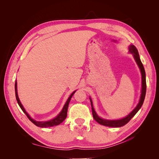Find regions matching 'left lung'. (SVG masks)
Wrapping results in <instances>:
<instances>
[{
  "instance_id": "8db88e82",
  "label": "left lung",
  "mask_w": 159,
  "mask_h": 159,
  "mask_svg": "<svg viewBox=\"0 0 159 159\" xmlns=\"http://www.w3.org/2000/svg\"><path fill=\"white\" fill-rule=\"evenodd\" d=\"M129 52L133 54V56L134 57V60H135L136 63L138 66V67L140 69L141 73V80H142V85H141V97L140 99H139V102L136 106L132 111L126 117H125L122 119H115V120H109V119H105L103 118H102L98 116L97 113L95 112V111L93 106V102L92 100H91V98H89L91 105V110H92V114L93 119L100 125H102L104 126L110 127H120L124 126L125 125H126L130 120H131L138 111L139 110L141 109L142 107L143 103L144 102V100H145V94H146V89H147V85H146V74H145V68H144V66L142 64L141 61L140 57H139V54L137 49L136 47L134 45H130L129 46Z\"/></svg>"
}]
</instances>
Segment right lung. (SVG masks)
Segmentation results:
<instances>
[{"mask_svg":"<svg viewBox=\"0 0 159 159\" xmlns=\"http://www.w3.org/2000/svg\"><path fill=\"white\" fill-rule=\"evenodd\" d=\"M75 91H76V90L74 91V92L70 95V97L68 98V99H67L66 102L65 103V104L64 105L63 108H62L61 111L59 113V114L57 115L56 117H54V119H52L49 120V121H36V120H34V119H32L30 116V115L26 111L25 109L24 108L23 105H22L20 99H19L18 95L17 81L16 80V81H15V95H16V101H17V102H18V104L19 105V106H20V107L22 110V111L26 114V115L28 117V118L29 119L30 121H32L34 124L35 125H36L37 127H44V128H45V127H53V126H56V125H60V123H61L62 122H63L64 120H65V119L66 118V117H67V112H68V105H69V103H70V100H71V98H72V96H73V95L74 94V93L75 92Z\"/></svg>","mask_w":159,"mask_h":159,"instance_id":"1","label":"right lung"}]
</instances>
